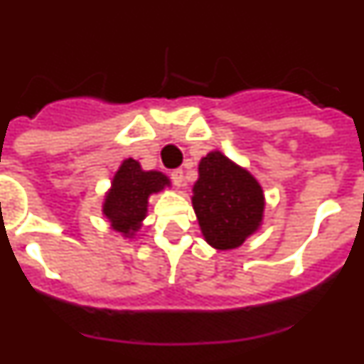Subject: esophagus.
I'll use <instances>...</instances> for the list:
<instances>
[{
    "label": "esophagus",
    "instance_id": "34e87169",
    "mask_svg": "<svg viewBox=\"0 0 364 364\" xmlns=\"http://www.w3.org/2000/svg\"><path fill=\"white\" fill-rule=\"evenodd\" d=\"M171 180L176 188H180V186H182V182H184V171H182V169H175V171L171 173Z\"/></svg>",
    "mask_w": 364,
    "mask_h": 364
}]
</instances>
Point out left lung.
Returning <instances> with one entry per match:
<instances>
[{"label": "left lung", "mask_w": 364, "mask_h": 364, "mask_svg": "<svg viewBox=\"0 0 364 364\" xmlns=\"http://www.w3.org/2000/svg\"><path fill=\"white\" fill-rule=\"evenodd\" d=\"M191 202L205 242L220 252L242 246L264 217L259 180L220 151H211L198 164Z\"/></svg>", "instance_id": "8db88e82"}]
</instances>
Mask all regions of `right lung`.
I'll use <instances>...</instances> for the list:
<instances>
[{
    "label": "right lung",
    "instance_id": "obj_1",
    "mask_svg": "<svg viewBox=\"0 0 364 364\" xmlns=\"http://www.w3.org/2000/svg\"><path fill=\"white\" fill-rule=\"evenodd\" d=\"M171 182L160 171H144L140 162L125 159L114 173L111 189L105 193L102 213L111 224V230L133 239L147 215L149 197L169 188Z\"/></svg>",
    "mask_w": 364,
    "mask_h": 364
}]
</instances>
